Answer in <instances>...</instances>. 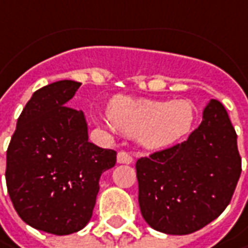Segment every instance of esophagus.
Instances as JSON below:
<instances>
[{
  "label": "esophagus",
  "mask_w": 248,
  "mask_h": 248,
  "mask_svg": "<svg viewBox=\"0 0 248 248\" xmlns=\"http://www.w3.org/2000/svg\"><path fill=\"white\" fill-rule=\"evenodd\" d=\"M116 161H118V164H127L129 165V164L133 162V156L127 154V153H124V151H121L116 155Z\"/></svg>",
  "instance_id": "1"
}]
</instances>
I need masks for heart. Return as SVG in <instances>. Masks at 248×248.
I'll use <instances>...</instances> for the list:
<instances>
[{"label": "heart", "mask_w": 248, "mask_h": 248, "mask_svg": "<svg viewBox=\"0 0 248 248\" xmlns=\"http://www.w3.org/2000/svg\"><path fill=\"white\" fill-rule=\"evenodd\" d=\"M108 119L118 130L136 136L144 148L162 150L190 133L196 111L187 100L155 101L116 97L108 105Z\"/></svg>", "instance_id": "obj_1"}]
</instances>
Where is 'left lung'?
<instances>
[{
    "instance_id": "1",
    "label": "left lung",
    "mask_w": 248,
    "mask_h": 248,
    "mask_svg": "<svg viewBox=\"0 0 248 248\" xmlns=\"http://www.w3.org/2000/svg\"><path fill=\"white\" fill-rule=\"evenodd\" d=\"M144 221L167 234H188L217 219L242 173L237 135L225 107L211 100L186 141L136 164Z\"/></svg>"
}]
</instances>
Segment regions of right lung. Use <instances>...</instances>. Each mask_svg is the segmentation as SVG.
Here are the masks:
<instances>
[{"label":"right lung","instance_id":"1","mask_svg":"<svg viewBox=\"0 0 248 248\" xmlns=\"http://www.w3.org/2000/svg\"><path fill=\"white\" fill-rule=\"evenodd\" d=\"M80 84L60 80L33 93L6 151V187L17 215L60 236L90 222L101 173L116 162L113 150L89 141L83 111L68 107Z\"/></svg>","mask_w":248,"mask_h":248}]
</instances>
